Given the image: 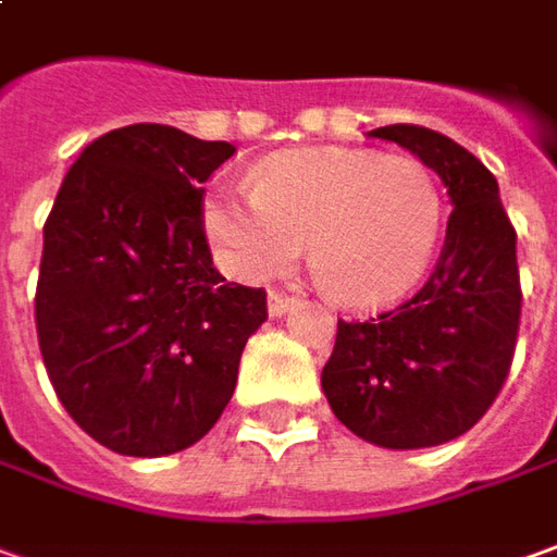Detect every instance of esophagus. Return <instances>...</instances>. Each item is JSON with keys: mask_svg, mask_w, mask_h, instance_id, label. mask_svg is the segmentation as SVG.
Instances as JSON below:
<instances>
[{"mask_svg": "<svg viewBox=\"0 0 557 557\" xmlns=\"http://www.w3.org/2000/svg\"><path fill=\"white\" fill-rule=\"evenodd\" d=\"M294 297H287L282 290H270V318H282L294 309Z\"/></svg>", "mask_w": 557, "mask_h": 557, "instance_id": "34e87169", "label": "esophagus"}]
</instances>
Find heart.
Returning a JSON list of instances; mask_svg holds the SVG:
<instances>
[{
  "label": "heart",
  "instance_id": "b5f03b06",
  "mask_svg": "<svg viewBox=\"0 0 557 557\" xmlns=\"http://www.w3.org/2000/svg\"><path fill=\"white\" fill-rule=\"evenodd\" d=\"M251 197H212L206 233L245 282L287 272L309 242V270L330 300L373 309L400 300L431 263L446 199L416 157L300 148L248 175Z\"/></svg>",
  "mask_w": 557,
  "mask_h": 557
}]
</instances>
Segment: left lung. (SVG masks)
Returning <instances> with one entry per match:
<instances>
[{"instance_id":"obj_1","label":"left lung","mask_w":557,"mask_h":557,"mask_svg":"<svg viewBox=\"0 0 557 557\" xmlns=\"http://www.w3.org/2000/svg\"><path fill=\"white\" fill-rule=\"evenodd\" d=\"M451 199L446 242L416 297L370 321H339L321 388L333 416L382 448L443 446L467 433L504 388L521 318L516 230L497 178L458 141L391 124Z\"/></svg>"}]
</instances>
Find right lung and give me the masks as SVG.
<instances>
[{
    "instance_id": "add662e5",
    "label": "right lung",
    "mask_w": 557,
    "mask_h": 557,
    "mask_svg": "<svg viewBox=\"0 0 557 557\" xmlns=\"http://www.w3.org/2000/svg\"><path fill=\"white\" fill-rule=\"evenodd\" d=\"M236 154L175 126L90 141L45 221L38 348L81 431L117 455L199 443L227 409L267 290L214 270L202 182Z\"/></svg>"
}]
</instances>
